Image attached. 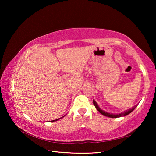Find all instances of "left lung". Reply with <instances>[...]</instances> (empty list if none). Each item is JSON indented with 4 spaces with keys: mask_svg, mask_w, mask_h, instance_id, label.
I'll return each mask as SVG.
<instances>
[{
    "mask_svg": "<svg viewBox=\"0 0 156 156\" xmlns=\"http://www.w3.org/2000/svg\"><path fill=\"white\" fill-rule=\"evenodd\" d=\"M94 105L95 107H96V109L98 111V112L101 113L102 115H103L105 116H107V117H109V118H119V117H122V116H125V115H127L129 113H131L133 111L136 109V107L138 106V105H135L133 107L131 108V109H127L125 111V112H123L122 113H108L107 112H105L104 110H102V109H100V107L98 106V105L97 102L95 101L94 100Z\"/></svg>",
    "mask_w": 156,
    "mask_h": 156,
    "instance_id": "1",
    "label": "left lung"
}]
</instances>
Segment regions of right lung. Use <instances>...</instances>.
<instances>
[{"label":"right lung","instance_id":"right-lung-1","mask_svg":"<svg viewBox=\"0 0 156 156\" xmlns=\"http://www.w3.org/2000/svg\"><path fill=\"white\" fill-rule=\"evenodd\" d=\"M65 116V115H64ZM64 116H62V117H61V118H58V119H56V120H52V121H51V122H55V121H57V120H60V118H63L64 117Z\"/></svg>","mask_w":156,"mask_h":156}]
</instances>
